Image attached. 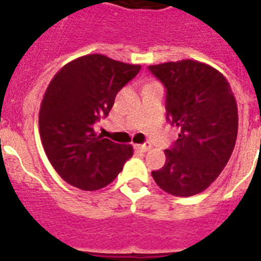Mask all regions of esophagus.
Returning <instances> with one entry per match:
<instances>
[{
    "label": "esophagus",
    "instance_id": "obj_1",
    "mask_svg": "<svg viewBox=\"0 0 261 261\" xmlns=\"http://www.w3.org/2000/svg\"><path fill=\"white\" fill-rule=\"evenodd\" d=\"M135 149L139 150V151L142 152H146L147 150L151 149V143H150V142H146V143H143V145H137L135 146Z\"/></svg>",
    "mask_w": 261,
    "mask_h": 261
}]
</instances>
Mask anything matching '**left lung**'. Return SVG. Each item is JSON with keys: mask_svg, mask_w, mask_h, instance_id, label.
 <instances>
[{"mask_svg": "<svg viewBox=\"0 0 261 261\" xmlns=\"http://www.w3.org/2000/svg\"><path fill=\"white\" fill-rule=\"evenodd\" d=\"M166 87L167 119L179 128L178 139L165 150L166 162L151 171L169 194L190 197L207 189L228 164L236 145L239 115L225 76L196 60L149 65Z\"/></svg>", "mask_w": 261, "mask_h": 261, "instance_id": "left-lung-1", "label": "left lung"}]
</instances>
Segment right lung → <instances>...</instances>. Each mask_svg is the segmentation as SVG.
Listing matches in <instances>:
<instances>
[{
  "instance_id": "1",
  "label": "right lung",
  "mask_w": 261,
  "mask_h": 261,
  "mask_svg": "<svg viewBox=\"0 0 261 261\" xmlns=\"http://www.w3.org/2000/svg\"><path fill=\"white\" fill-rule=\"evenodd\" d=\"M141 65L100 54L69 61L50 80L39 112L42 147L57 174L82 190H97L118 177L133 146L103 138L94 128L109 115L116 94Z\"/></svg>"
}]
</instances>
